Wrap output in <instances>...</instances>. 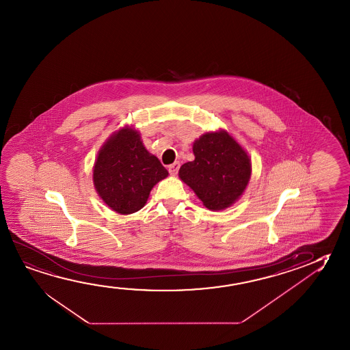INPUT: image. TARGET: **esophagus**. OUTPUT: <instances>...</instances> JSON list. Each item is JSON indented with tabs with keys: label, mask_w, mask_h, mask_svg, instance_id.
I'll use <instances>...</instances> for the list:
<instances>
[{
	"label": "esophagus",
	"mask_w": 350,
	"mask_h": 350,
	"mask_svg": "<svg viewBox=\"0 0 350 350\" xmlns=\"http://www.w3.org/2000/svg\"><path fill=\"white\" fill-rule=\"evenodd\" d=\"M179 167H180V163H179V162H174V163L168 166V172H170L171 176H176L178 173V170H179Z\"/></svg>",
	"instance_id": "esophagus-1"
}]
</instances>
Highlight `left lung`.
Returning a JSON list of instances; mask_svg holds the SVG:
<instances>
[{
	"label": "left lung",
	"instance_id": "1",
	"mask_svg": "<svg viewBox=\"0 0 350 350\" xmlns=\"http://www.w3.org/2000/svg\"><path fill=\"white\" fill-rule=\"evenodd\" d=\"M194 161L179 168L180 180L194 191L206 208L223 211L247 188L252 163L237 140L226 129L208 131L193 144Z\"/></svg>",
	"mask_w": 350,
	"mask_h": 350
}]
</instances>
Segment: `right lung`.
I'll use <instances>...</instances> for the list:
<instances>
[{"label": "right lung", "mask_w": 350, "mask_h": 350, "mask_svg": "<svg viewBox=\"0 0 350 350\" xmlns=\"http://www.w3.org/2000/svg\"><path fill=\"white\" fill-rule=\"evenodd\" d=\"M167 176L160 160L146 150L139 132L129 124L109 137L93 166L98 196L120 215L143 208L151 189Z\"/></svg>", "instance_id": "add662e5"}]
</instances>
